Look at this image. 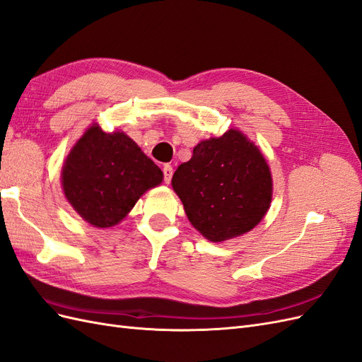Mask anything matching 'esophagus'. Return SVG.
<instances>
[{"label": "esophagus", "mask_w": 362, "mask_h": 362, "mask_svg": "<svg viewBox=\"0 0 362 362\" xmlns=\"http://www.w3.org/2000/svg\"><path fill=\"white\" fill-rule=\"evenodd\" d=\"M163 173H164V182L169 184L172 180V175H173V168L170 166V164H164Z\"/></svg>", "instance_id": "34e87169"}]
</instances>
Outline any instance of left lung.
<instances>
[{
  "label": "left lung",
  "mask_w": 362,
  "mask_h": 362,
  "mask_svg": "<svg viewBox=\"0 0 362 362\" xmlns=\"http://www.w3.org/2000/svg\"><path fill=\"white\" fill-rule=\"evenodd\" d=\"M190 223L218 243L255 228L272 202V173L261 151L238 129L202 140L172 177Z\"/></svg>",
  "instance_id": "1"
}]
</instances>
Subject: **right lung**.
<instances>
[{
    "instance_id": "right-lung-1",
    "label": "right lung",
    "mask_w": 362,
    "mask_h": 362,
    "mask_svg": "<svg viewBox=\"0 0 362 362\" xmlns=\"http://www.w3.org/2000/svg\"><path fill=\"white\" fill-rule=\"evenodd\" d=\"M163 172L122 131L105 133L93 124L63 164L62 185L68 202L96 228L119 223Z\"/></svg>"
}]
</instances>
